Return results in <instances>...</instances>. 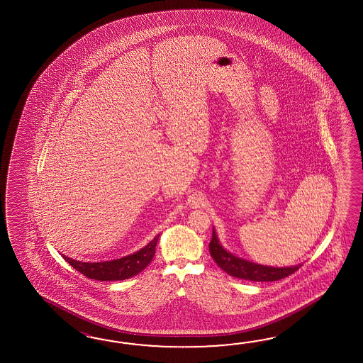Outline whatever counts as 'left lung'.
I'll use <instances>...</instances> for the list:
<instances>
[{"label": "left lung", "instance_id": "obj_1", "mask_svg": "<svg viewBox=\"0 0 363 363\" xmlns=\"http://www.w3.org/2000/svg\"><path fill=\"white\" fill-rule=\"evenodd\" d=\"M210 255L216 264L233 278L252 280V281H275L289 277L301 267V264L292 267H271L258 263L249 262L240 257L227 252L219 242L216 230L213 228V238L208 244Z\"/></svg>", "mask_w": 363, "mask_h": 363}]
</instances>
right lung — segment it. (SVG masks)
Returning a JSON list of instances; mask_svg holds the SVG:
<instances>
[{
    "mask_svg": "<svg viewBox=\"0 0 363 363\" xmlns=\"http://www.w3.org/2000/svg\"><path fill=\"white\" fill-rule=\"evenodd\" d=\"M160 235H157L155 239L152 240L147 247L140 249L139 252L131 255H127L119 259L108 261V262H82L69 258L66 255L62 257L67 262L83 274L84 277L100 281H113V280H124V279L132 278L138 275L139 272L144 270L149 263L152 262L155 257V247Z\"/></svg>",
    "mask_w": 363,
    "mask_h": 363,
    "instance_id": "obj_1",
    "label": "right lung"
}]
</instances>
